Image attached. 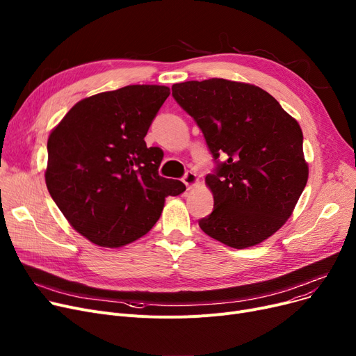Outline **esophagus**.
<instances>
[{"label":"esophagus","instance_id":"34e87169","mask_svg":"<svg viewBox=\"0 0 356 356\" xmlns=\"http://www.w3.org/2000/svg\"><path fill=\"white\" fill-rule=\"evenodd\" d=\"M181 180H183V183L188 186V189H191L192 186H195L196 184V181H197V176L193 173V172H186L184 173V176L181 177Z\"/></svg>","mask_w":356,"mask_h":356}]
</instances>
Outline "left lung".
<instances>
[{
    "label": "left lung",
    "mask_w": 356,
    "mask_h": 356,
    "mask_svg": "<svg viewBox=\"0 0 356 356\" xmlns=\"http://www.w3.org/2000/svg\"><path fill=\"white\" fill-rule=\"evenodd\" d=\"M200 128L215 168L213 211L200 229L232 248L263 242L284 225L307 183L300 125L268 92L212 78L172 86Z\"/></svg>",
    "instance_id": "1"
}]
</instances>
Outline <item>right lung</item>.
<instances>
[{"instance_id": "1", "label": "right lung", "mask_w": 356, "mask_h": 356, "mask_svg": "<svg viewBox=\"0 0 356 356\" xmlns=\"http://www.w3.org/2000/svg\"><path fill=\"white\" fill-rule=\"evenodd\" d=\"M170 89L129 85L74 105L47 141L46 184L70 225L101 247L115 248L145 235L165 196L186 191L159 175L160 147L144 137Z\"/></svg>"}]
</instances>
